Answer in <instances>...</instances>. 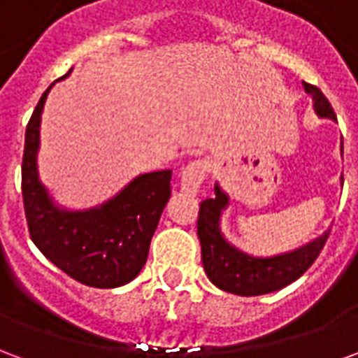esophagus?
<instances>
[{
  "mask_svg": "<svg viewBox=\"0 0 358 358\" xmlns=\"http://www.w3.org/2000/svg\"><path fill=\"white\" fill-rule=\"evenodd\" d=\"M209 174V163L205 159H197L194 163L182 169L180 172V186L189 195H197L201 189V184Z\"/></svg>",
  "mask_w": 358,
  "mask_h": 358,
  "instance_id": "34e87169",
  "label": "esophagus"
}]
</instances>
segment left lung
<instances>
[{
  "label": "left lung",
  "mask_w": 358,
  "mask_h": 358,
  "mask_svg": "<svg viewBox=\"0 0 358 358\" xmlns=\"http://www.w3.org/2000/svg\"><path fill=\"white\" fill-rule=\"evenodd\" d=\"M303 86L307 94L313 95L316 115L336 120V113L331 109L330 101L326 99V95L313 84L303 82ZM226 205H228V195L217 184L215 195L199 205L197 236L201 241L203 268L213 284L228 293L251 297V295L278 292L287 284H292L315 263L330 234H322L320 238H316L301 249H295L292 253L268 257V259L249 257L230 245L220 232V215L226 209Z\"/></svg>",
  "instance_id": "obj_1"
}]
</instances>
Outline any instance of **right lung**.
Returning <instances> with one entry per match:
<instances>
[{
	"instance_id": "add662e5",
	"label": "right lung",
	"mask_w": 358,
	"mask_h": 358,
	"mask_svg": "<svg viewBox=\"0 0 358 358\" xmlns=\"http://www.w3.org/2000/svg\"><path fill=\"white\" fill-rule=\"evenodd\" d=\"M51 86L36 105L24 136L22 203L28 232L36 248L76 282L103 289L124 285L148 261L149 243L171 197L172 171L140 174L101 207L59 209L40 184L36 166L40 120Z\"/></svg>"
}]
</instances>
